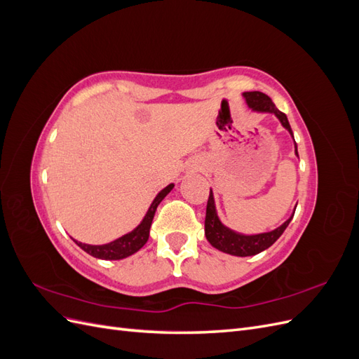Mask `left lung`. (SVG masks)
Masks as SVG:
<instances>
[{
    "label": "left lung",
    "mask_w": 359,
    "mask_h": 359,
    "mask_svg": "<svg viewBox=\"0 0 359 359\" xmlns=\"http://www.w3.org/2000/svg\"><path fill=\"white\" fill-rule=\"evenodd\" d=\"M244 95L248 106L253 107L255 111L276 114L277 118L281 121V124H283L293 136L286 114L280 112L276 107V104L273 103V100H271L266 94L260 91H247L244 93ZM295 153L298 156L297 144H295ZM292 217L273 232L259 233V235L235 233L220 223L219 217H217V212H215L212 191L210 190V198H208V203H206V215H205V236L206 240L210 241V244L217 250H220V252L235 255V256H253L264 252V250H266L278 240L281 233H283L286 227L289 226Z\"/></svg>",
    "instance_id": "8db88e82"
}]
</instances>
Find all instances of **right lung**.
I'll return each instance as SVG.
<instances>
[{
    "mask_svg": "<svg viewBox=\"0 0 359 359\" xmlns=\"http://www.w3.org/2000/svg\"><path fill=\"white\" fill-rule=\"evenodd\" d=\"M172 187H173V184H170V186H168L166 189H163L157 194L154 202L151 203L147 215L144 217L142 223H140L133 232H130L121 238H118L116 241H112V243L104 244V245H90V244H82L79 241H74V243L88 255H91L94 257H99V259H106V260H118V259H123V257H127L130 255L136 253L137 250L142 248L145 245V243L148 241L149 227H151V223H153L157 206L163 199H165V196L172 190Z\"/></svg>",
    "mask_w": 359,
    "mask_h": 359,
    "instance_id": "1",
    "label": "right lung"
}]
</instances>
